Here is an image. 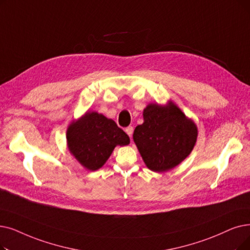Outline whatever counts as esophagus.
Masks as SVG:
<instances>
[{"instance_id":"34e87169","label":"esophagus","mask_w":250,"mask_h":250,"mask_svg":"<svg viewBox=\"0 0 250 250\" xmlns=\"http://www.w3.org/2000/svg\"><path fill=\"white\" fill-rule=\"evenodd\" d=\"M133 132H134V127H133V126H127V127L125 128V133L128 135L129 138H132Z\"/></svg>"}]
</instances>
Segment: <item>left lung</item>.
<instances>
[{
  "mask_svg": "<svg viewBox=\"0 0 250 250\" xmlns=\"http://www.w3.org/2000/svg\"><path fill=\"white\" fill-rule=\"evenodd\" d=\"M143 118L133 138L149 169L167 171L191 153L197 140V126L175 103L149 104Z\"/></svg>",
  "mask_w": 250,
  "mask_h": 250,
  "instance_id": "obj_1",
  "label": "left lung"
}]
</instances>
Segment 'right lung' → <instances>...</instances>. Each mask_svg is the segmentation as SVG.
<instances>
[{"label":"right lung","instance_id":"obj_1","mask_svg":"<svg viewBox=\"0 0 250 250\" xmlns=\"http://www.w3.org/2000/svg\"><path fill=\"white\" fill-rule=\"evenodd\" d=\"M66 140L70 153L89 170L102 167L117 145L129 144L128 136L115 122L95 111L73 121L68 125Z\"/></svg>","mask_w":250,"mask_h":250}]
</instances>
